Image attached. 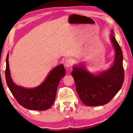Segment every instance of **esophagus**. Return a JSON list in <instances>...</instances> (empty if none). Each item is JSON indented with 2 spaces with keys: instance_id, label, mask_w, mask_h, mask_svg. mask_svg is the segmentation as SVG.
I'll list each match as a JSON object with an SVG mask.
<instances>
[{
  "instance_id": "34e87169",
  "label": "esophagus",
  "mask_w": 133,
  "mask_h": 133,
  "mask_svg": "<svg viewBox=\"0 0 133 133\" xmlns=\"http://www.w3.org/2000/svg\"><path fill=\"white\" fill-rule=\"evenodd\" d=\"M72 64H73V62H72V60L71 59L69 58V59H66L65 61L64 65L67 68H70L72 65Z\"/></svg>"
}]
</instances>
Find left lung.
I'll return each mask as SVG.
<instances>
[{
  "label": "left lung",
  "instance_id": "8db88e82",
  "mask_svg": "<svg viewBox=\"0 0 133 133\" xmlns=\"http://www.w3.org/2000/svg\"><path fill=\"white\" fill-rule=\"evenodd\" d=\"M111 41L115 50V59L110 68L94 75L82 66H74L71 75L81 101L87 106H101L111 101L121 90L124 81L123 54L113 32Z\"/></svg>",
  "mask_w": 133,
  "mask_h": 133
}]
</instances>
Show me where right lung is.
<instances>
[{"instance_id": "add662e5", "label": "right lung", "mask_w": 133, "mask_h": 133, "mask_svg": "<svg viewBox=\"0 0 133 133\" xmlns=\"http://www.w3.org/2000/svg\"><path fill=\"white\" fill-rule=\"evenodd\" d=\"M65 69L62 64L51 71L44 82L36 88H25L18 86L11 77L8 62V53L6 59L5 79L9 89L20 105L31 110H48L55 101L57 86L65 75Z\"/></svg>"}]
</instances>
